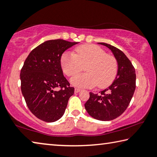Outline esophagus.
I'll return each mask as SVG.
<instances>
[{
	"label": "esophagus",
	"mask_w": 157,
	"mask_h": 157,
	"mask_svg": "<svg viewBox=\"0 0 157 157\" xmlns=\"http://www.w3.org/2000/svg\"><path fill=\"white\" fill-rule=\"evenodd\" d=\"M79 91H81L80 89H78V88L75 89V93H79Z\"/></svg>",
	"instance_id": "obj_1"
}]
</instances>
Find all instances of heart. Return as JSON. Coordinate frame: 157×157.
I'll return each instance as SVG.
<instances>
[{"mask_svg":"<svg viewBox=\"0 0 157 157\" xmlns=\"http://www.w3.org/2000/svg\"><path fill=\"white\" fill-rule=\"evenodd\" d=\"M86 73L71 79L73 86L104 89L112 83L118 72V62L99 46L84 44L75 49V53L66 52L61 57V66L66 75L72 77L83 69Z\"/></svg>","mask_w":157,"mask_h":157,"instance_id":"1","label":"heart"}]
</instances>
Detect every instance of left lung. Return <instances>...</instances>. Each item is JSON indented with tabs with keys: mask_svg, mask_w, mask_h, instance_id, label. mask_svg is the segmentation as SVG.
<instances>
[{
	"mask_svg": "<svg viewBox=\"0 0 157 157\" xmlns=\"http://www.w3.org/2000/svg\"><path fill=\"white\" fill-rule=\"evenodd\" d=\"M98 44L112 52L118 62V72L113 83L100 94L90 92V98L84 107L94 118L109 121L120 116L128 107L136 89V73L132 63L123 52L110 44Z\"/></svg>",
	"mask_w": 157,
	"mask_h": 157,
	"instance_id": "8db88e82",
	"label": "left lung"
}]
</instances>
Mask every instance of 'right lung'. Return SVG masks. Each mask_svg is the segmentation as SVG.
<instances>
[{
    "label": "right lung",
    "instance_id": "1",
    "mask_svg": "<svg viewBox=\"0 0 157 157\" xmlns=\"http://www.w3.org/2000/svg\"><path fill=\"white\" fill-rule=\"evenodd\" d=\"M77 44L63 39L48 40L26 58L20 74L21 92L29 109L41 121L52 123L62 118L74 94V88L63 76L61 57Z\"/></svg>",
    "mask_w": 157,
    "mask_h": 157
}]
</instances>
